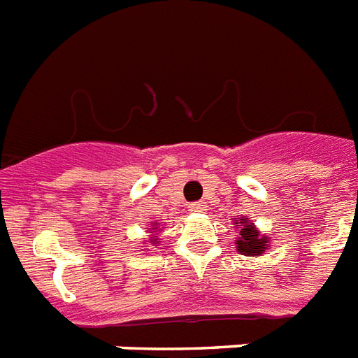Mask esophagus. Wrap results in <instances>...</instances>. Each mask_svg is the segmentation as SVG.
I'll return each instance as SVG.
<instances>
[{
	"instance_id": "1",
	"label": "esophagus",
	"mask_w": 358,
	"mask_h": 358,
	"mask_svg": "<svg viewBox=\"0 0 358 358\" xmlns=\"http://www.w3.org/2000/svg\"><path fill=\"white\" fill-rule=\"evenodd\" d=\"M188 210H190L192 214H203V212L206 210V205L205 203H201V201H197V203H192V205L188 206Z\"/></svg>"
}]
</instances>
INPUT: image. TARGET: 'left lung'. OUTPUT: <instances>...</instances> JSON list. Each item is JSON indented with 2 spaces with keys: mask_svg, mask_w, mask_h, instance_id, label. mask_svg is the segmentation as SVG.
<instances>
[{
  "mask_svg": "<svg viewBox=\"0 0 358 358\" xmlns=\"http://www.w3.org/2000/svg\"><path fill=\"white\" fill-rule=\"evenodd\" d=\"M234 225L239 230V236L236 238V250L243 256H262L267 252L271 247V238L264 236L254 225L249 217H234Z\"/></svg>",
  "mask_w": 358,
  "mask_h": 358,
  "instance_id": "1",
  "label": "left lung"
}]
</instances>
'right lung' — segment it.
<instances>
[{
	"instance_id": "right-lung-1",
	"label": "right lung",
	"mask_w": 358,
	"mask_h": 358,
	"mask_svg": "<svg viewBox=\"0 0 358 358\" xmlns=\"http://www.w3.org/2000/svg\"><path fill=\"white\" fill-rule=\"evenodd\" d=\"M150 227H152V229L146 230V232H150V245H159V236L157 234H161L159 225H157V223H155V225H153V223H150Z\"/></svg>"
}]
</instances>
